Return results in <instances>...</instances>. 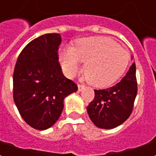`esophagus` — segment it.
<instances>
[{
	"label": "esophagus",
	"instance_id": "34e87169",
	"mask_svg": "<svg viewBox=\"0 0 156 156\" xmlns=\"http://www.w3.org/2000/svg\"><path fill=\"white\" fill-rule=\"evenodd\" d=\"M84 85H83V84H78V91L79 92H81L83 91V89H84Z\"/></svg>",
	"mask_w": 156,
	"mask_h": 156
}]
</instances>
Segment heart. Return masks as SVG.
I'll return each mask as SVG.
<instances>
[{"instance_id": "heart-1", "label": "heart", "mask_w": 156, "mask_h": 156, "mask_svg": "<svg viewBox=\"0 0 156 156\" xmlns=\"http://www.w3.org/2000/svg\"><path fill=\"white\" fill-rule=\"evenodd\" d=\"M59 59L63 71L73 77L85 62L84 72L88 82L97 88L115 83L126 70L129 52L114 40L105 37L79 39L74 47H66L60 51Z\"/></svg>"}]
</instances>
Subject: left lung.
I'll list each match as a JSON object with an SVG mask.
<instances>
[{
	"instance_id": "obj_1",
	"label": "left lung",
	"mask_w": 156,
	"mask_h": 156,
	"mask_svg": "<svg viewBox=\"0 0 156 156\" xmlns=\"http://www.w3.org/2000/svg\"><path fill=\"white\" fill-rule=\"evenodd\" d=\"M135 74L134 62L122 80L114 87L94 90V99L87 107V112L97 127L114 129L129 117L137 95Z\"/></svg>"
}]
</instances>
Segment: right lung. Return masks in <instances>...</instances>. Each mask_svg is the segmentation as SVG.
Listing matches in <instances>:
<instances>
[{
  "label": "right lung",
  "mask_w": 156,
  "mask_h": 156,
  "mask_svg": "<svg viewBox=\"0 0 156 156\" xmlns=\"http://www.w3.org/2000/svg\"><path fill=\"white\" fill-rule=\"evenodd\" d=\"M61 35L48 33L30 41L19 55L13 73V98L27 124L39 130L51 127L64 98L78 90L58 62Z\"/></svg>",
  "instance_id": "add662e5"
}]
</instances>
